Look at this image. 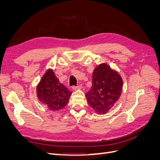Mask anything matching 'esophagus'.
<instances>
[{"mask_svg": "<svg viewBox=\"0 0 160 160\" xmlns=\"http://www.w3.org/2000/svg\"><path fill=\"white\" fill-rule=\"evenodd\" d=\"M72 89L73 90H79V89H82V85H79V86H77V87H72Z\"/></svg>", "mask_w": 160, "mask_h": 160, "instance_id": "esophagus-1", "label": "esophagus"}]
</instances>
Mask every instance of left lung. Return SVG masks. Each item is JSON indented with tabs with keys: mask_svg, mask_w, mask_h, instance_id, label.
Instances as JSON below:
<instances>
[{
	"mask_svg": "<svg viewBox=\"0 0 160 160\" xmlns=\"http://www.w3.org/2000/svg\"><path fill=\"white\" fill-rule=\"evenodd\" d=\"M122 89V76L108 64L102 62L95 67L91 89L85 97L88 103L97 113L104 115L118 101Z\"/></svg>",
	"mask_w": 160,
	"mask_h": 160,
	"instance_id": "1",
	"label": "left lung"
}]
</instances>
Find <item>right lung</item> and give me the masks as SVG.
<instances>
[{"mask_svg": "<svg viewBox=\"0 0 160 160\" xmlns=\"http://www.w3.org/2000/svg\"><path fill=\"white\" fill-rule=\"evenodd\" d=\"M37 98L49 110L58 111L68 103L72 92L60 83L54 71L49 68L37 85Z\"/></svg>", "mask_w": 160, "mask_h": 160, "instance_id": "right-lung-1", "label": "right lung"}]
</instances>
